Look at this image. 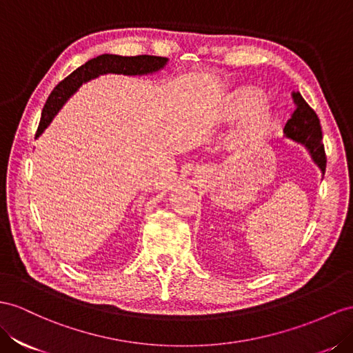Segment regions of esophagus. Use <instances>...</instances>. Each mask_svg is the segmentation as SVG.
<instances>
[{"mask_svg":"<svg viewBox=\"0 0 353 353\" xmlns=\"http://www.w3.org/2000/svg\"><path fill=\"white\" fill-rule=\"evenodd\" d=\"M201 171H203V173H207V171H209V170H207V168H201Z\"/></svg>","mask_w":353,"mask_h":353,"instance_id":"34e87169","label":"esophagus"}]
</instances>
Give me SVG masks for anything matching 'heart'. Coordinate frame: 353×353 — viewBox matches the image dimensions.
Instances as JSON below:
<instances>
[{
    "mask_svg": "<svg viewBox=\"0 0 353 353\" xmlns=\"http://www.w3.org/2000/svg\"><path fill=\"white\" fill-rule=\"evenodd\" d=\"M265 94L256 86H237L225 94L218 103V116L225 122L250 119L234 137L237 150H255L264 146L273 134L277 117L268 107H263Z\"/></svg>",
    "mask_w": 353,
    "mask_h": 353,
    "instance_id": "b5f03b06",
    "label": "heart"
}]
</instances>
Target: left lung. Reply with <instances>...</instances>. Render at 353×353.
Returning <instances> with one entry per match:
<instances>
[{"label": "left lung", "instance_id": "obj_1", "mask_svg": "<svg viewBox=\"0 0 353 353\" xmlns=\"http://www.w3.org/2000/svg\"><path fill=\"white\" fill-rule=\"evenodd\" d=\"M292 98L295 103V110L288 119L283 132L288 139L296 143H301L305 149L310 152L314 164L325 173L327 167V157H325V149L322 143V128L318 114L314 113L313 108L305 103V99L300 92H292Z\"/></svg>", "mask_w": 353, "mask_h": 353}]
</instances>
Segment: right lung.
Returning <instances> with one entry per match:
<instances>
[{
    "mask_svg": "<svg viewBox=\"0 0 353 353\" xmlns=\"http://www.w3.org/2000/svg\"><path fill=\"white\" fill-rule=\"evenodd\" d=\"M167 58L164 57H152V55H139V57H119V55H99L94 59L88 61L86 64L74 70L73 73L67 76L57 88L52 90L46 104L43 107L41 119L37 128L35 139L48 128L53 117L64 105L67 99L73 95L76 90L90 79H95L101 74L114 73L126 76H141L150 74L155 71L164 68L167 64Z\"/></svg>",
    "mask_w": 353,
    "mask_h": 353,
    "instance_id": "right-lung-1",
    "label": "right lung"
}]
</instances>
